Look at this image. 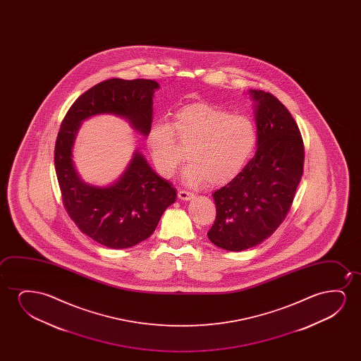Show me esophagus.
Returning a JSON list of instances; mask_svg holds the SVG:
<instances>
[{"instance_id":"esophagus-1","label":"esophagus","mask_w":361,"mask_h":361,"mask_svg":"<svg viewBox=\"0 0 361 361\" xmlns=\"http://www.w3.org/2000/svg\"><path fill=\"white\" fill-rule=\"evenodd\" d=\"M178 196L180 200L188 201V200H191L193 197V193L190 192V191H185V190H180L178 192Z\"/></svg>"}]
</instances>
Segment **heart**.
<instances>
[{
	"label": "heart",
	"mask_w": 361,
	"mask_h": 361,
	"mask_svg": "<svg viewBox=\"0 0 361 361\" xmlns=\"http://www.w3.org/2000/svg\"><path fill=\"white\" fill-rule=\"evenodd\" d=\"M178 141L191 160L183 169V181L190 186L206 181L221 186L237 178L252 158L257 133L247 116L208 104L183 106L171 124H154L147 138L154 164L165 178L173 176L185 160Z\"/></svg>",
	"instance_id": "heart-1"
}]
</instances>
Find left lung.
I'll use <instances>...</instances> for the list:
<instances>
[{
	"mask_svg": "<svg viewBox=\"0 0 361 361\" xmlns=\"http://www.w3.org/2000/svg\"><path fill=\"white\" fill-rule=\"evenodd\" d=\"M257 102V149L237 178L213 193L216 219L208 239L242 252L280 227L303 175L305 144L288 109L269 92L250 90Z\"/></svg>",
	"mask_w": 361,
	"mask_h": 361,
	"instance_id": "obj_1",
	"label": "left lung"
}]
</instances>
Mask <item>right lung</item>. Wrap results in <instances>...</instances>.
I'll use <instances>...</instances> for the list:
<instances>
[{"mask_svg":"<svg viewBox=\"0 0 361 361\" xmlns=\"http://www.w3.org/2000/svg\"><path fill=\"white\" fill-rule=\"evenodd\" d=\"M154 80H104L79 96L61 121L54 148L55 173L65 211L81 232L104 247L126 249L153 234L164 211L175 202L173 183L160 178L143 155L134 153L127 171L109 188L82 183L75 171L71 148L82 119L114 114L148 135L152 128Z\"/></svg>","mask_w":361,"mask_h":361,"instance_id":"right-lung-1","label":"right lung"}]
</instances>
